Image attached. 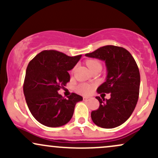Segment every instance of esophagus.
I'll use <instances>...</instances> for the list:
<instances>
[{"mask_svg": "<svg viewBox=\"0 0 158 158\" xmlns=\"http://www.w3.org/2000/svg\"><path fill=\"white\" fill-rule=\"evenodd\" d=\"M90 99H92V97H83V100L84 101H89Z\"/></svg>", "mask_w": 158, "mask_h": 158, "instance_id": "obj_1", "label": "esophagus"}]
</instances>
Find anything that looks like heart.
<instances>
[{"mask_svg":"<svg viewBox=\"0 0 158 158\" xmlns=\"http://www.w3.org/2000/svg\"><path fill=\"white\" fill-rule=\"evenodd\" d=\"M86 64L88 65V67L89 68L90 70L94 68H101V67H102L100 61L97 60V59H89V60L86 61ZM93 85H90L88 84H85V83H83V84L79 85V86H78L77 90L80 94H84V95H88V94L91 93L92 90H93Z\"/></svg>","mask_w":158,"mask_h":158,"instance_id":"heart-1","label":"heart"}]
</instances>
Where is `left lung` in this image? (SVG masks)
<instances>
[{
    "label": "left lung",
    "instance_id": "obj_1",
    "mask_svg": "<svg viewBox=\"0 0 158 158\" xmlns=\"http://www.w3.org/2000/svg\"><path fill=\"white\" fill-rule=\"evenodd\" d=\"M85 56L106 61V81L97 90L110 94L109 99L96 97L99 107L91 112L92 120L104 128L120 126L129 118L138 100L140 76L135 59L126 49L114 45L102 47Z\"/></svg>",
    "mask_w": 158,
    "mask_h": 158
}]
</instances>
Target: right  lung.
I'll list each match as a JSON object with an SVG mask.
<instances>
[{
	"mask_svg": "<svg viewBox=\"0 0 158 158\" xmlns=\"http://www.w3.org/2000/svg\"><path fill=\"white\" fill-rule=\"evenodd\" d=\"M81 56H68L54 50H44L29 62L23 94L32 115L41 124L59 127L73 117L76 104L82 97L72 93L65 99L58 90L70 81L68 70L74 68Z\"/></svg>",
	"mask_w": 158,
	"mask_h": 158,
	"instance_id": "add662e5",
	"label": "right lung"
}]
</instances>
